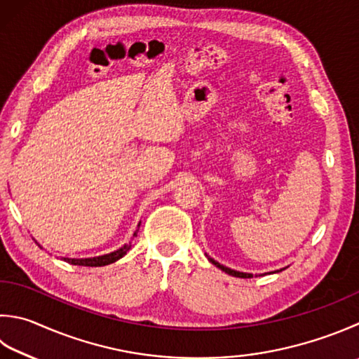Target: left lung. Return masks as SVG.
Listing matches in <instances>:
<instances>
[{"mask_svg": "<svg viewBox=\"0 0 359 359\" xmlns=\"http://www.w3.org/2000/svg\"><path fill=\"white\" fill-rule=\"evenodd\" d=\"M206 258L209 259V262H212L215 267H219L220 270H223V272L225 273H228V275H231V276H236V278H253V273H247V272H239V270H233V269H229V267H226V266H223V264H220V262H217L215 259H212L211 256H208L206 255ZM286 269V267H285ZM285 269H280V270H275V272H281V270H285ZM275 272H269V273H275Z\"/></svg>", "mask_w": 359, "mask_h": 359, "instance_id": "obj_1", "label": "left lung"}]
</instances>
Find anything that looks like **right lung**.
I'll return each instance as SVG.
<instances>
[{"instance_id":"obj_1","label":"right lung","mask_w":359,"mask_h":359,"mask_svg":"<svg viewBox=\"0 0 359 359\" xmlns=\"http://www.w3.org/2000/svg\"><path fill=\"white\" fill-rule=\"evenodd\" d=\"M140 226V222H139V225H137V228ZM137 231L139 229H136V231H134V238H136L137 236ZM39 243V242H37ZM39 247H40V243H39ZM42 248V247H40ZM130 248H131V242L130 243H125L123 247H120L118 250H116V252H111V253H107V255H101V256H93V258H64V261L65 262H69V264H73V266H84V267H101V266H107V264H112V262H116V261H118L120 258H123V256L130 252Z\"/></svg>"}]
</instances>
